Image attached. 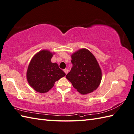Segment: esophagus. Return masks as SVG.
<instances>
[{"mask_svg":"<svg viewBox=\"0 0 134 134\" xmlns=\"http://www.w3.org/2000/svg\"><path fill=\"white\" fill-rule=\"evenodd\" d=\"M64 72L65 73V74H67L69 72V70H68L67 69H64Z\"/></svg>","mask_w":134,"mask_h":134,"instance_id":"esophagus-1","label":"esophagus"}]
</instances>
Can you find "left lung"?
Listing matches in <instances>:
<instances>
[{"instance_id": "8db88e82", "label": "left lung", "mask_w": 134, "mask_h": 134, "mask_svg": "<svg viewBox=\"0 0 134 134\" xmlns=\"http://www.w3.org/2000/svg\"><path fill=\"white\" fill-rule=\"evenodd\" d=\"M72 67L66 78L82 94L97 89L102 79V71L95 56L90 51L82 48L71 54Z\"/></svg>"}]
</instances>
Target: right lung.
Listing matches in <instances>:
<instances>
[{
  "instance_id": "right-lung-1",
  "label": "right lung",
  "mask_w": 134,
  "mask_h": 134,
  "mask_svg": "<svg viewBox=\"0 0 134 134\" xmlns=\"http://www.w3.org/2000/svg\"><path fill=\"white\" fill-rule=\"evenodd\" d=\"M55 52L43 49L36 53L29 63L26 72L27 81L37 92H48L55 82L65 75L56 63L51 59Z\"/></svg>"
}]
</instances>
